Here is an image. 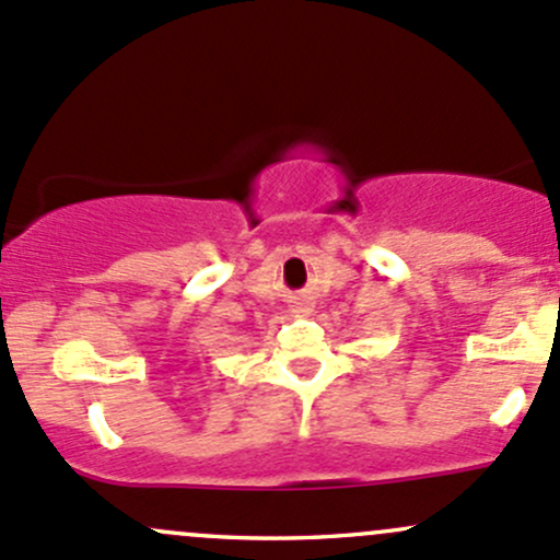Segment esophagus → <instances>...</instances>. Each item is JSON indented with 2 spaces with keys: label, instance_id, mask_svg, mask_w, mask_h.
<instances>
[{
  "label": "esophagus",
  "instance_id": "34e87169",
  "mask_svg": "<svg viewBox=\"0 0 560 560\" xmlns=\"http://www.w3.org/2000/svg\"><path fill=\"white\" fill-rule=\"evenodd\" d=\"M291 310H293V312H302V315H304V312H310V304H306L304 299H293Z\"/></svg>",
  "mask_w": 560,
  "mask_h": 560
}]
</instances>
